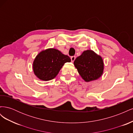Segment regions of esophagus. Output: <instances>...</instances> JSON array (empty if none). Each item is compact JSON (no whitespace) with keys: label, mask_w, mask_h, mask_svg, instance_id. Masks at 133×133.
I'll use <instances>...</instances> for the list:
<instances>
[{"label":"esophagus","mask_w":133,"mask_h":133,"mask_svg":"<svg viewBox=\"0 0 133 133\" xmlns=\"http://www.w3.org/2000/svg\"><path fill=\"white\" fill-rule=\"evenodd\" d=\"M75 56H73V57H71V62H74V61L75 60Z\"/></svg>","instance_id":"34e87169"}]
</instances>
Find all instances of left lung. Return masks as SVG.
Returning a JSON list of instances; mask_svg holds the SVG:
<instances>
[{"mask_svg": "<svg viewBox=\"0 0 133 133\" xmlns=\"http://www.w3.org/2000/svg\"><path fill=\"white\" fill-rule=\"evenodd\" d=\"M74 64L80 75L87 82L98 79L103 73L102 58L91 50L83 51L74 60Z\"/></svg>", "mask_w": 133, "mask_h": 133, "instance_id": "1", "label": "left lung"}]
</instances>
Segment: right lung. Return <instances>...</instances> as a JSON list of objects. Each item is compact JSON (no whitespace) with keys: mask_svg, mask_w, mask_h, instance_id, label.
Returning <instances> with one entry per match:
<instances>
[{"mask_svg":"<svg viewBox=\"0 0 133 133\" xmlns=\"http://www.w3.org/2000/svg\"><path fill=\"white\" fill-rule=\"evenodd\" d=\"M70 62L69 56L57 49L50 48L42 51L37 55L33 64V71L39 79L48 81L58 75L64 64Z\"/></svg>","mask_w":133,"mask_h":133,"instance_id":"right-lung-1","label":"right lung"}]
</instances>
